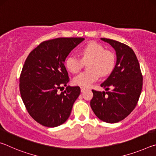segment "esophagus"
Masks as SVG:
<instances>
[{
	"label": "esophagus",
	"instance_id": "esophagus-1",
	"mask_svg": "<svg viewBox=\"0 0 156 156\" xmlns=\"http://www.w3.org/2000/svg\"><path fill=\"white\" fill-rule=\"evenodd\" d=\"M80 90H81V92H84V91L87 90V88L83 87H80Z\"/></svg>",
	"mask_w": 156,
	"mask_h": 156
}]
</instances>
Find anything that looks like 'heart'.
Returning a JSON list of instances; mask_svg holds the SVG:
<instances>
[{"label":"heart","mask_w":156,"mask_h":156,"mask_svg":"<svg viewBox=\"0 0 156 156\" xmlns=\"http://www.w3.org/2000/svg\"><path fill=\"white\" fill-rule=\"evenodd\" d=\"M81 59L70 55L65 60V65L70 72L76 73L80 72L84 63L88 62L87 72L76 76L73 83L76 85L87 87L99 78L100 76H107L112 72L115 67L114 53L96 42H90L80 50Z\"/></svg>","instance_id":"1"}]
</instances>
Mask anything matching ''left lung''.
Here are the masks:
<instances>
[{
  "mask_svg": "<svg viewBox=\"0 0 156 156\" xmlns=\"http://www.w3.org/2000/svg\"><path fill=\"white\" fill-rule=\"evenodd\" d=\"M100 39L115 49L116 63L110 76L100 84L106 91L92 90L90 105L100 120L115 123L125 119L136 107L142 88V76L131 47L112 39Z\"/></svg>",
  "mask_w": 156,
  "mask_h": 156,
  "instance_id": "left-lung-1",
  "label": "left lung"
}]
</instances>
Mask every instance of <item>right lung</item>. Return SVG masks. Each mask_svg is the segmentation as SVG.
Segmentation results:
<instances>
[{"mask_svg": "<svg viewBox=\"0 0 156 156\" xmlns=\"http://www.w3.org/2000/svg\"><path fill=\"white\" fill-rule=\"evenodd\" d=\"M84 40L58 38L44 41L26 59L20 76V96L28 113L41 125L56 127L69 117L80 88L67 86L69 78L64 63ZM64 86L66 90L59 93Z\"/></svg>", "mask_w": 156, "mask_h": 156, "instance_id": "1", "label": "right lung"}]
</instances>
